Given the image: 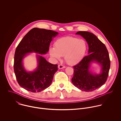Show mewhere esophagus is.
<instances>
[{
	"mask_svg": "<svg viewBox=\"0 0 121 121\" xmlns=\"http://www.w3.org/2000/svg\"><path fill=\"white\" fill-rule=\"evenodd\" d=\"M58 68L59 69H62V68H64L65 67V65H59L58 66Z\"/></svg>",
	"mask_w": 121,
	"mask_h": 121,
	"instance_id": "1",
	"label": "esophagus"
}]
</instances>
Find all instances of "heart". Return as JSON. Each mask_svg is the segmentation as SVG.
Returning a JSON list of instances; mask_svg holds the SVG:
<instances>
[{
  "instance_id": "obj_1",
  "label": "heart",
  "mask_w": 121,
  "mask_h": 121,
  "mask_svg": "<svg viewBox=\"0 0 121 121\" xmlns=\"http://www.w3.org/2000/svg\"><path fill=\"white\" fill-rule=\"evenodd\" d=\"M87 50L85 40L73 36H66L57 39L54 47L49 49L51 56L56 60H60L64 56L65 62L69 65H75L81 61Z\"/></svg>"
}]
</instances>
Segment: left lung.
<instances>
[{
    "mask_svg": "<svg viewBox=\"0 0 121 121\" xmlns=\"http://www.w3.org/2000/svg\"><path fill=\"white\" fill-rule=\"evenodd\" d=\"M76 34L80 35L87 41L90 54L73 66L72 82L75 87L82 91H92L100 88L107 79L110 68L109 53L105 44L93 33L79 31ZM93 61L101 65L102 72L99 74H93L89 70L90 63Z\"/></svg>",
    "mask_w": 121,
    "mask_h": 121,
    "instance_id": "obj_1",
    "label": "left lung"
}]
</instances>
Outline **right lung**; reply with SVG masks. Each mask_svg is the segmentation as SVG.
<instances>
[{"instance_id": "obj_1", "label": "right lung", "mask_w": 121, "mask_h": 121, "mask_svg": "<svg viewBox=\"0 0 121 121\" xmlns=\"http://www.w3.org/2000/svg\"><path fill=\"white\" fill-rule=\"evenodd\" d=\"M58 34L52 30L34 28L17 46L14 55V70L17 80L22 88L32 92H39L50 86L57 71V65L51 64L43 57L37 55V67L35 71L28 72L24 68L22 60L28 53L46 54L53 38Z\"/></svg>"}]
</instances>
